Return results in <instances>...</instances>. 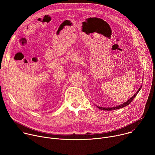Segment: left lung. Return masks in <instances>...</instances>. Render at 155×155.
<instances>
[{
	"mask_svg": "<svg viewBox=\"0 0 155 155\" xmlns=\"http://www.w3.org/2000/svg\"><path fill=\"white\" fill-rule=\"evenodd\" d=\"M141 87L142 86H140V88L138 90V91L136 92V93L132 96V97H131L127 101H126V102H124V103H123V104H122L121 105H120L119 106H117V107H112V108H110V107H108V108H106V107H97L99 109H101V110H117V109H119V108H123V107H126V106H127V105H128L132 101V100H133L134 99V97L137 96V94H138V93H139V91H140V88H141Z\"/></svg>",
	"mask_w": 155,
	"mask_h": 155,
	"instance_id": "obj_1",
	"label": "left lung"
}]
</instances>
